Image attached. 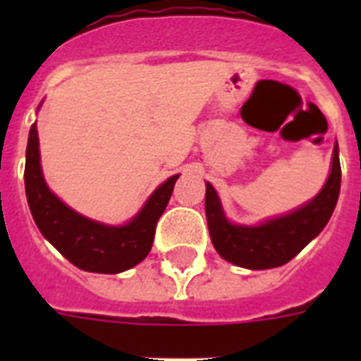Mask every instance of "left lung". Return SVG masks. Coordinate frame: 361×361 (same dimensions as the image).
I'll use <instances>...</instances> for the list:
<instances>
[{"mask_svg":"<svg viewBox=\"0 0 361 361\" xmlns=\"http://www.w3.org/2000/svg\"><path fill=\"white\" fill-rule=\"evenodd\" d=\"M341 189L339 147H334L331 172L322 191L302 208L262 225H232L223 214L217 192L206 183V219L212 243L228 262L249 269L283 266L322 232L336 209Z\"/></svg>","mask_w":361,"mask_h":361,"instance_id":"8db88e82","label":"left lung"}]
</instances>
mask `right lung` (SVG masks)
<instances>
[{"mask_svg": "<svg viewBox=\"0 0 361 361\" xmlns=\"http://www.w3.org/2000/svg\"><path fill=\"white\" fill-rule=\"evenodd\" d=\"M176 174L159 185L147 198L140 214L123 226L92 221L65 206L42 178L39 135L31 125L25 149V197L41 234L76 268L93 274H120L147 257L155 238L159 217L174 191Z\"/></svg>", "mask_w": 361, "mask_h": 361, "instance_id": "right-lung-1", "label": "right lung"}]
</instances>
